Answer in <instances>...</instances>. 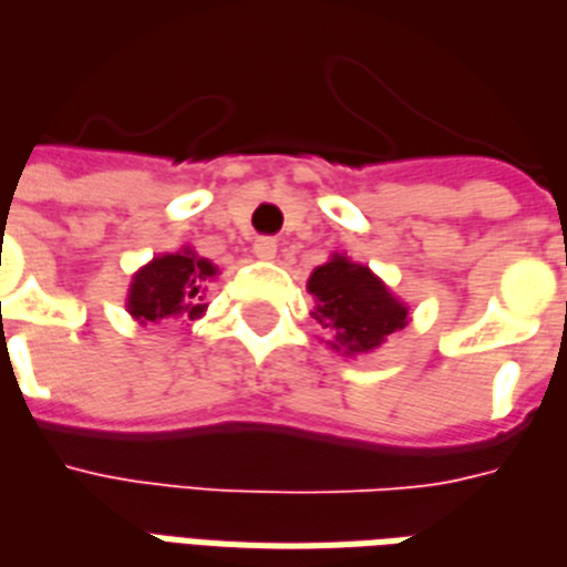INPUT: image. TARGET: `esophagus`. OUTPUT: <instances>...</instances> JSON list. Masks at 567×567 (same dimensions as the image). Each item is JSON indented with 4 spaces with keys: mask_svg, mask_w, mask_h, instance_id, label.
I'll list each match as a JSON object with an SVG mask.
<instances>
[{
    "mask_svg": "<svg viewBox=\"0 0 567 567\" xmlns=\"http://www.w3.org/2000/svg\"><path fill=\"white\" fill-rule=\"evenodd\" d=\"M254 254H257L259 259H275V254H278V241L271 236H262L254 241Z\"/></svg>",
    "mask_w": 567,
    "mask_h": 567,
    "instance_id": "obj_1",
    "label": "esophagus"
}]
</instances>
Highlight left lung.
Listing matches in <instances>:
<instances>
[{"label": "left lung", "mask_w": 567, "mask_h": 567, "mask_svg": "<svg viewBox=\"0 0 567 567\" xmlns=\"http://www.w3.org/2000/svg\"><path fill=\"white\" fill-rule=\"evenodd\" d=\"M308 292L317 299L313 319L331 334V349L343 355L377 349L389 334L406 326L410 313L368 266L352 262L343 254L313 268Z\"/></svg>", "instance_id": "obj_1"}]
</instances>
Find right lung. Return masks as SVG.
Listing matches in <instances>:
<instances>
[{"mask_svg":"<svg viewBox=\"0 0 567 567\" xmlns=\"http://www.w3.org/2000/svg\"><path fill=\"white\" fill-rule=\"evenodd\" d=\"M215 275H218V268L208 259L197 257L190 248L155 257L131 280L127 313L137 319L140 326L164 322L169 317H203L206 280L215 278Z\"/></svg>","mask_w":567,"mask_h":567,"instance_id":"add662e5","label":"right lung"}]
</instances>
